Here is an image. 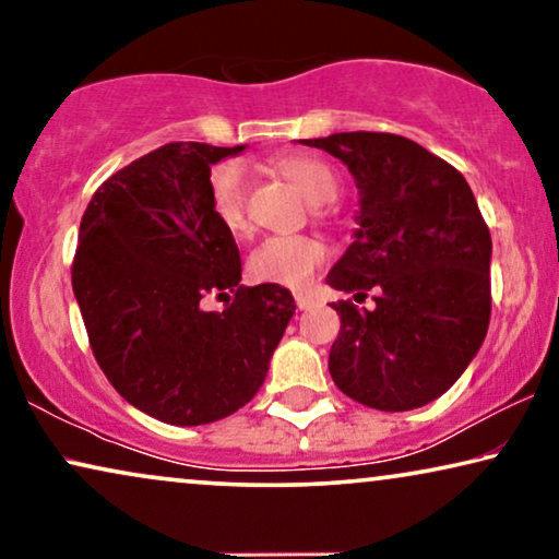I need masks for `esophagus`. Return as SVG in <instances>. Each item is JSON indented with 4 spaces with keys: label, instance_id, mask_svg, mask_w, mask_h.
<instances>
[{
    "label": "esophagus",
    "instance_id": "esophagus-1",
    "mask_svg": "<svg viewBox=\"0 0 559 559\" xmlns=\"http://www.w3.org/2000/svg\"><path fill=\"white\" fill-rule=\"evenodd\" d=\"M295 305L300 310H308V308H312V305H316V297L308 295V293H295Z\"/></svg>",
    "mask_w": 559,
    "mask_h": 559
}]
</instances>
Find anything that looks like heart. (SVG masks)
<instances>
[{"label": "heart", "mask_w": 559, "mask_h": 559, "mask_svg": "<svg viewBox=\"0 0 559 559\" xmlns=\"http://www.w3.org/2000/svg\"><path fill=\"white\" fill-rule=\"evenodd\" d=\"M274 170L285 175L312 203H328L338 195L341 178L331 165L312 155H287L274 159ZM209 205L213 218L228 234L239 236L249 228L247 175L239 163H221L209 178ZM328 259L325 243L318 236H270L251 249L247 259L249 277L264 285L308 287Z\"/></svg>", "instance_id": "heart-1"}]
</instances>
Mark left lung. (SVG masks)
Returning <instances> with one entry per match:
<instances>
[{
    "label": "left lung",
    "instance_id": "left-lung-1",
    "mask_svg": "<svg viewBox=\"0 0 559 559\" xmlns=\"http://www.w3.org/2000/svg\"><path fill=\"white\" fill-rule=\"evenodd\" d=\"M348 165L361 190L356 241L328 274L341 331L328 369L350 400L404 412L438 400L478 354L491 320V234L461 173L407 136L302 140Z\"/></svg>",
    "mask_w": 559,
    "mask_h": 559
}]
</instances>
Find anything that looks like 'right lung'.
Wrapping results in <instances>:
<instances>
[{"label":"right lung","instance_id":"1","mask_svg":"<svg viewBox=\"0 0 559 559\" xmlns=\"http://www.w3.org/2000/svg\"><path fill=\"white\" fill-rule=\"evenodd\" d=\"M241 150L163 144L104 180L81 218L71 280L96 364L167 425L241 409L295 316L289 289L239 285V247L211 213V165ZM209 294L224 311L202 310Z\"/></svg>","mask_w":559,"mask_h":559}]
</instances>
